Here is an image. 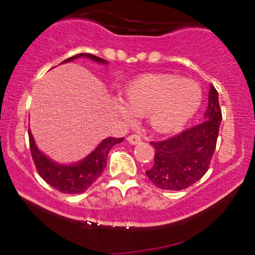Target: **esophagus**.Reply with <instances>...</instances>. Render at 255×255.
Listing matches in <instances>:
<instances>
[{"instance_id": "34e87169", "label": "esophagus", "mask_w": 255, "mask_h": 255, "mask_svg": "<svg viewBox=\"0 0 255 255\" xmlns=\"http://www.w3.org/2000/svg\"><path fill=\"white\" fill-rule=\"evenodd\" d=\"M128 141L130 142L131 145H135V144H139V142L141 141V138L137 134H130L128 137Z\"/></svg>"}]
</instances>
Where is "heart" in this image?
I'll use <instances>...</instances> for the list:
<instances>
[{
	"label": "heart",
	"mask_w": 255,
	"mask_h": 255,
	"mask_svg": "<svg viewBox=\"0 0 255 255\" xmlns=\"http://www.w3.org/2000/svg\"><path fill=\"white\" fill-rule=\"evenodd\" d=\"M200 86L179 75L142 74L128 85L122 95L118 113L125 121L132 116L146 118L156 133L180 131L201 106Z\"/></svg>",
	"instance_id": "1"
}]
</instances>
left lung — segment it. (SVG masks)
I'll return each instance as SVG.
<instances>
[{
    "instance_id": "8db88e82",
    "label": "left lung",
    "mask_w": 255,
    "mask_h": 255,
    "mask_svg": "<svg viewBox=\"0 0 255 255\" xmlns=\"http://www.w3.org/2000/svg\"><path fill=\"white\" fill-rule=\"evenodd\" d=\"M222 110L218 92L210 85L204 121L154 146V165L146 172L160 189L183 190L208 172L217 144Z\"/></svg>"
}]
</instances>
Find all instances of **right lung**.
Here are the masks:
<instances>
[{
    "label": "right lung",
    "instance_id": "1",
    "mask_svg": "<svg viewBox=\"0 0 255 255\" xmlns=\"http://www.w3.org/2000/svg\"><path fill=\"white\" fill-rule=\"evenodd\" d=\"M81 57H86L90 60L99 62V64H107L104 59L90 53L76 54L62 62L75 60L76 58ZM123 139L124 138L114 137L104 139L88 156H86L81 161L73 163V165H61V163L52 161L38 149L31 131L29 130L31 155H32L38 173L45 182L53 187L54 189L65 194H80L88 189L106 168L107 156L111 147L116 144H120L123 141Z\"/></svg>",
    "mask_w": 255,
    "mask_h": 255
}]
</instances>
